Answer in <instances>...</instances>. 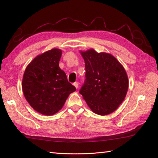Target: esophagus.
Masks as SVG:
<instances>
[{"instance_id": "esophagus-1", "label": "esophagus", "mask_w": 158, "mask_h": 158, "mask_svg": "<svg viewBox=\"0 0 158 158\" xmlns=\"http://www.w3.org/2000/svg\"><path fill=\"white\" fill-rule=\"evenodd\" d=\"M73 85H74L75 88H76V89H78V84L77 82H74V83L73 84Z\"/></svg>"}]
</instances>
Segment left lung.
<instances>
[{"label":"left lung","mask_w":158,"mask_h":158,"mask_svg":"<svg viewBox=\"0 0 158 158\" xmlns=\"http://www.w3.org/2000/svg\"><path fill=\"white\" fill-rule=\"evenodd\" d=\"M85 61V79L80 94L92 111L106 115L115 111L128 88L126 71L115 57L91 49L80 51Z\"/></svg>","instance_id":"obj_1"}]
</instances>
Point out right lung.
<instances>
[{
  "label": "right lung",
  "instance_id": "right-lung-1",
  "mask_svg": "<svg viewBox=\"0 0 158 158\" xmlns=\"http://www.w3.org/2000/svg\"><path fill=\"white\" fill-rule=\"evenodd\" d=\"M62 51L52 49L37 56L27 65L22 80L24 97L38 113L52 115L63 107L76 88L59 66Z\"/></svg>",
  "mask_w": 158,
  "mask_h": 158
}]
</instances>
